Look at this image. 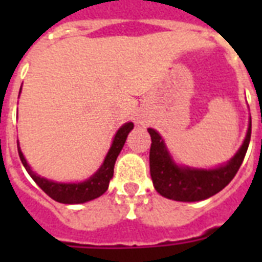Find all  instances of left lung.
<instances>
[{"instance_id":"8db88e82","label":"left lung","mask_w":262,"mask_h":262,"mask_svg":"<svg viewBox=\"0 0 262 262\" xmlns=\"http://www.w3.org/2000/svg\"><path fill=\"white\" fill-rule=\"evenodd\" d=\"M148 133L151 135L152 140L149 168L156 191L166 199L193 203L209 199L211 195L219 193L235 177L250 143L252 119L249 121V129L244 144L235 156L228 160V163L209 170L175 164L159 133L151 127L148 129Z\"/></svg>"}]
</instances>
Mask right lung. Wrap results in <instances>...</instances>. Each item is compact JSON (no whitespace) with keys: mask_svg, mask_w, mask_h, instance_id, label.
<instances>
[{"mask_svg":"<svg viewBox=\"0 0 262 262\" xmlns=\"http://www.w3.org/2000/svg\"><path fill=\"white\" fill-rule=\"evenodd\" d=\"M132 129H133V123L132 122L125 123V125L119 127L118 132L115 133L113 144H111L110 149L107 152L100 168L84 182L61 183L49 181V179L43 178L40 175L35 174L31 170V167L27 163L26 158L23 155L21 149L17 145L18 156H20V160H21L23 166L26 167L27 172L31 175V178L34 179L35 182L38 183V186L47 195H50L51 199L62 204H83L91 201V200L98 199L108 189L110 179L113 178V174H114L115 160H117L119 152L123 148V144L126 141L127 135H129V132Z\"/></svg>","mask_w":262,"mask_h":262,"instance_id":"obj_1","label":"right lung"}]
</instances>
